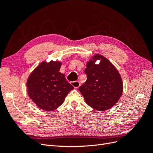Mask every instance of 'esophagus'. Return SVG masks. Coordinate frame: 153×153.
Segmentation results:
<instances>
[{
    "instance_id": "1",
    "label": "esophagus",
    "mask_w": 153,
    "mask_h": 153,
    "mask_svg": "<svg viewBox=\"0 0 153 153\" xmlns=\"http://www.w3.org/2000/svg\"><path fill=\"white\" fill-rule=\"evenodd\" d=\"M71 84L75 87V88H78L80 87V82H78V81H75V82H71Z\"/></svg>"
}]
</instances>
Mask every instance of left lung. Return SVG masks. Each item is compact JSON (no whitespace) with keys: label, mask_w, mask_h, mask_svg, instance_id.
Here are the masks:
<instances>
[{"label":"left lung","mask_w":153,"mask_h":153,"mask_svg":"<svg viewBox=\"0 0 153 153\" xmlns=\"http://www.w3.org/2000/svg\"><path fill=\"white\" fill-rule=\"evenodd\" d=\"M100 60L99 64H96ZM87 80L78 90L87 104L98 111L108 110L123 94V83L119 73L106 57L96 54L87 62Z\"/></svg>","instance_id":"left-lung-1"}]
</instances>
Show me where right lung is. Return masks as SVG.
I'll use <instances>...</instances> for the list:
<instances>
[{"mask_svg": "<svg viewBox=\"0 0 153 153\" xmlns=\"http://www.w3.org/2000/svg\"><path fill=\"white\" fill-rule=\"evenodd\" d=\"M60 61H43L27 79V93L32 101L45 111H53L61 106L69 92L74 89L65 75L59 72Z\"/></svg>", "mask_w": 153, "mask_h": 153, "instance_id": "right-lung-1", "label": "right lung"}]
</instances>
